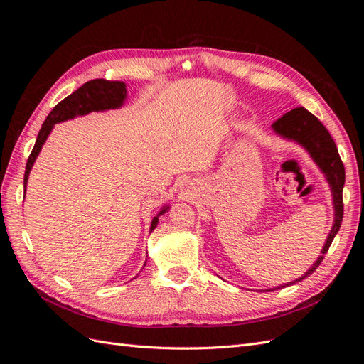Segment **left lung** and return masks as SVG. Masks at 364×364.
<instances>
[{
    "label": "left lung",
    "instance_id": "8db88e82",
    "mask_svg": "<svg viewBox=\"0 0 364 364\" xmlns=\"http://www.w3.org/2000/svg\"><path fill=\"white\" fill-rule=\"evenodd\" d=\"M272 130L274 135L281 136L282 139L291 141L294 144L301 146L304 150H306V153L314 161L318 170L323 173L326 182L329 183V188H331L334 222L321 250V255H318L313 266L308 269L302 277L296 278L291 282L278 285V287L267 289L266 291L289 287V285H293L305 279L306 277H310V274L318 267V264L322 262L323 255L328 252L329 246H331L334 237L337 235L341 225V218H343V199H341V193H343L345 186V167L338 156L334 139L329 135V132L325 129L321 121H318L313 114L308 112L305 107H296L293 111L282 115L272 124Z\"/></svg>",
    "mask_w": 364,
    "mask_h": 364
}]
</instances>
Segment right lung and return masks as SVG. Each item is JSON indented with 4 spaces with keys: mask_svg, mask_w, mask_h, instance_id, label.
I'll use <instances>...</instances> for the list:
<instances>
[{
    "mask_svg": "<svg viewBox=\"0 0 364 364\" xmlns=\"http://www.w3.org/2000/svg\"><path fill=\"white\" fill-rule=\"evenodd\" d=\"M127 100V90L126 83L123 82H109L105 79H95L91 82H86L79 90L74 91L71 95H68L63 100L53 109L48 114L47 119L43 121V124L39 130L36 144L33 147L27 165H26V174H24V190L27 188L28 176L33 168V164H35L36 158L46 144L47 138L54 129V124L63 123V121L73 119L75 117H83L91 112H105L111 111V109H119ZM170 209V205H164L158 214L153 217L151 225H150V232L158 226L159 217L165 214ZM149 258V257H147ZM147 264V259L144 262V267Z\"/></svg>",
    "mask_w": 364,
    "mask_h": 364,
    "instance_id": "add662e5",
    "label": "right lung"
}]
</instances>
